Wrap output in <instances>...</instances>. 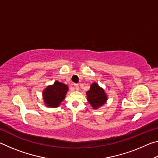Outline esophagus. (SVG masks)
Wrapping results in <instances>:
<instances>
[{
    "mask_svg": "<svg viewBox=\"0 0 158 158\" xmlns=\"http://www.w3.org/2000/svg\"><path fill=\"white\" fill-rule=\"evenodd\" d=\"M74 88L76 90H78L79 89V86L77 84H74Z\"/></svg>",
    "mask_w": 158,
    "mask_h": 158,
    "instance_id": "esophagus-1",
    "label": "esophagus"
}]
</instances>
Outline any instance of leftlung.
<instances>
[{"mask_svg":"<svg viewBox=\"0 0 158 158\" xmlns=\"http://www.w3.org/2000/svg\"><path fill=\"white\" fill-rule=\"evenodd\" d=\"M87 100L93 109H98L103 106L107 101V95L98 83L93 82L90 85L89 90L85 93Z\"/></svg>","mask_w":158,"mask_h":158,"instance_id":"left-lung-1","label":"left lung"}]
</instances>
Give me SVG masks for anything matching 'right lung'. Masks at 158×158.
Wrapping results in <instances>:
<instances>
[{
	"label": "right lung",
	"mask_w": 158,
	"mask_h": 158,
	"mask_svg": "<svg viewBox=\"0 0 158 158\" xmlns=\"http://www.w3.org/2000/svg\"><path fill=\"white\" fill-rule=\"evenodd\" d=\"M69 90V87L63 83L56 81L53 84L49 85L42 91L44 104L49 108L59 106Z\"/></svg>",
	"instance_id": "obj_1"
}]
</instances>
